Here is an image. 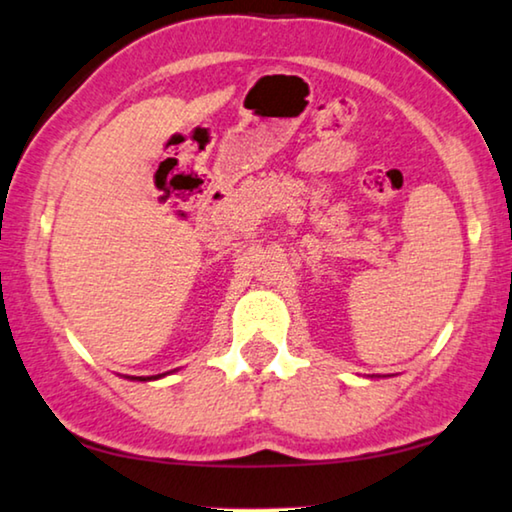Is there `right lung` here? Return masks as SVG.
Wrapping results in <instances>:
<instances>
[{"label":"right lung","instance_id":"obj_1","mask_svg":"<svg viewBox=\"0 0 512 512\" xmlns=\"http://www.w3.org/2000/svg\"><path fill=\"white\" fill-rule=\"evenodd\" d=\"M164 373H160V376H134L132 380H157V378H162Z\"/></svg>","mask_w":512,"mask_h":512}]
</instances>
